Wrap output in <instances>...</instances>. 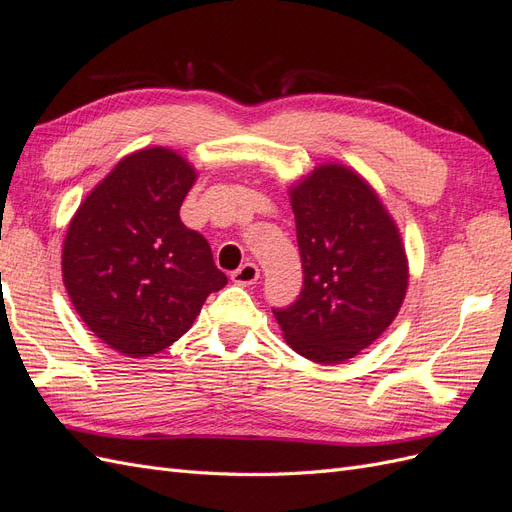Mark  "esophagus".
Listing matches in <instances>:
<instances>
[{
	"label": "esophagus",
	"mask_w": 512,
	"mask_h": 512,
	"mask_svg": "<svg viewBox=\"0 0 512 512\" xmlns=\"http://www.w3.org/2000/svg\"><path fill=\"white\" fill-rule=\"evenodd\" d=\"M260 271L254 265V262H245L237 271H232V282L239 284V286H252L258 282Z\"/></svg>",
	"instance_id": "obj_1"
}]
</instances>
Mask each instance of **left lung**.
Here are the masks:
<instances>
[{
  "instance_id": "8db88e82",
  "label": "left lung",
  "mask_w": 512,
  "mask_h": 512,
  "mask_svg": "<svg viewBox=\"0 0 512 512\" xmlns=\"http://www.w3.org/2000/svg\"><path fill=\"white\" fill-rule=\"evenodd\" d=\"M303 260V290L273 309L286 344L337 365L371 346L404 305V239L378 192L354 168L322 162L288 188Z\"/></svg>"
}]
</instances>
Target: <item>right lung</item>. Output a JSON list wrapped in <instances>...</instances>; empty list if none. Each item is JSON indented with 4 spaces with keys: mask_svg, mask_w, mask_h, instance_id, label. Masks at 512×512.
Here are the masks:
<instances>
[{
    "mask_svg": "<svg viewBox=\"0 0 512 512\" xmlns=\"http://www.w3.org/2000/svg\"><path fill=\"white\" fill-rule=\"evenodd\" d=\"M198 179L170 147L121 158L79 209L61 250V277L76 314L119 354L143 359L188 333L228 277L203 235L179 220Z\"/></svg>",
    "mask_w": 512,
    "mask_h": 512,
    "instance_id": "right-lung-1",
    "label": "right lung"
}]
</instances>
